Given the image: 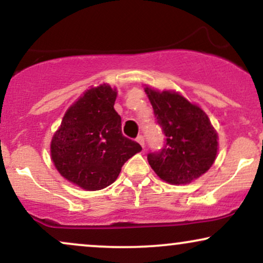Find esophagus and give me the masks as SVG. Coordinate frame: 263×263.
<instances>
[{"label":"esophagus","mask_w":263,"mask_h":263,"mask_svg":"<svg viewBox=\"0 0 263 263\" xmlns=\"http://www.w3.org/2000/svg\"><path fill=\"white\" fill-rule=\"evenodd\" d=\"M136 140H137L138 143H140L141 146H142V148H143V147H144V137H143V136H142V135H138V136H137V138H136Z\"/></svg>","instance_id":"esophagus-1"}]
</instances>
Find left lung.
Listing matches in <instances>:
<instances>
[{
	"instance_id": "obj_1",
	"label": "left lung",
	"mask_w": 263,
	"mask_h": 263,
	"mask_svg": "<svg viewBox=\"0 0 263 263\" xmlns=\"http://www.w3.org/2000/svg\"><path fill=\"white\" fill-rule=\"evenodd\" d=\"M144 91L165 136L164 146L147 155L152 170L171 184H186L203 176L218 153V134L208 115L178 92L151 87Z\"/></svg>"
}]
</instances>
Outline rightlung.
I'll list each match as a JSON object with an SVG mask.
<instances>
[{
	"instance_id": "obj_1",
	"label": "right lung",
	"mask_w": 263,
	"mask_h": 263,
	"mask_svg": "<svg viewBox=\"0 0 263 263\" xmlns=\"http://www.w3.org/2000/svg\"><path fill=\"white\" fill-rule=\"evenodd\" d=\"M117 92L102 84L91 87L68 108L50 143L55 168L69 182L85 190L112 184L127 159L142 149L125 137L114 105Z\"/></svg>"
}]
</instances>
